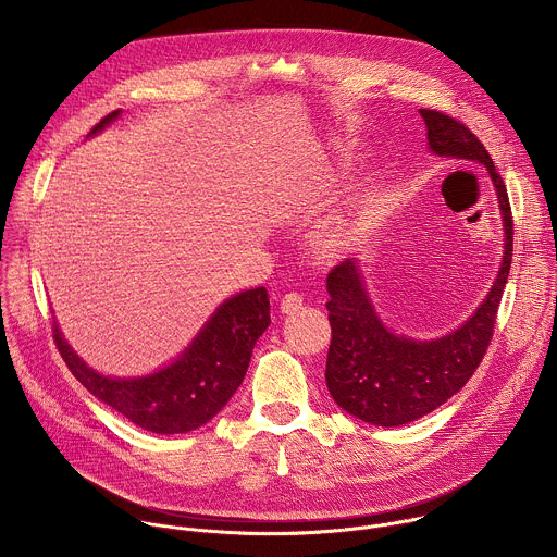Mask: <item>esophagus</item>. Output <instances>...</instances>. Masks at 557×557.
Segmentation results:
<instances>
[{"instance_id":"1","label":"esophagus","mask_w":557,"mask_h":557,"mask_svg":"<svg viewBox=\"0 0 557 557\" xmlns=\"http://www.w3.org/2000/svg\"><path fill=\"white\" fill-rule=\"evenodd\" d=\"M301 304H304V297L299 293H286L280 301V310L282 312H295V310L301 308Z\"/></svg>"}]
</instances>
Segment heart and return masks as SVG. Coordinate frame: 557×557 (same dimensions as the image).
I'll list each match as a JSON object with an SVG mask.
<instances>
[{
  "label": "heart",
  "mask_w": 557,
  "mask_h": 557,
  "mask_svg": "<svg viewBox=\"0 0 557 557\" xmlns=\"http://www.w3.org/2000/svg\"><path fill=\"white\" fill-rule=\"evenodd\" d=\"M324 237H326V243H329V245H333V247H335V245L339 243V237H342V233H339V226H335V228L326 231V235H324Z\"/></svg>",
  "instance_id": "b5f03b06"
}]
</instances>
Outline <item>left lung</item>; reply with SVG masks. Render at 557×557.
Returning <instances> with one entry per match:
<instances>
[{"mask_svg":"<svg viewBox=\"0 0 557 557\" xmlns=\"http://www.w3.org/2000/svg\"><path fill=\"white\" fill-rule=\"evenodd\" d=\"M419 112L432 153L485 168L492 176L505 226V253L494 286L469 320L454 333L428 342L387 331L368 297L357 258L344 260L329 273L326 308L333 329L326 359L329 392L342 410L381 428H399L434 412L481 366L494 335L513 256L507 187L490 151L460 121L436 110Z\"/></svg>","mask_w":557,"mask_h":557,"instance_id":"1","label":"left lung"}]
</instances>
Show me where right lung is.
Masks as SVG:
<instances>
[{"mask_svg":"<svg viewBox=\"0 0 557 557\" xmlns=\"http://www.w3.org/2000/svg\"><path fill=\"white\" fill-rule=\"evenodd\" d=\"M121 110L101 119L90 134L101 132ZM271 324L264 286L243 290L215 308L209 322L170 366L147 376L121 379L92 370L63 339L57 322L54 344L70 372L99 401L153 434H185L211 421L240 387L256 342Z\"/></svg>","mask_w":557,"mask_h":557,"instance_id":"add662e5","label":"right lung"}]
</instances>
